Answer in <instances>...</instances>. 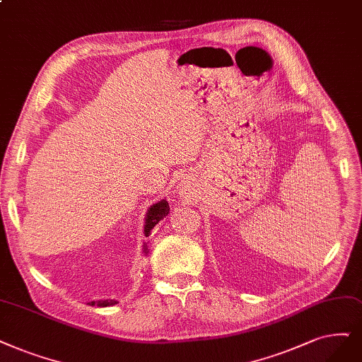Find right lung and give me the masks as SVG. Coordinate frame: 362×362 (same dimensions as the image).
Returning <instances> with one entry per match:
<instances>
[{"instance_id": "right-lung-1", "label": "right lung", "mask_w": 362, "mask_h": 362, "mask_svg": "<svg viewBox=\"0 0 362 362\" xmlns=\"http://www.w3.org/2000/svg\"><path fill=\"white\" fill-rule=\"evenodd\" d=\"M170 213V206L165 202V199H160V202L152 204L147 210V215H146V222H144V235L149 237L151 231L153 230V226L159 222L163 221L167 215ZM144 253H147V245H144ZM90 305H97V307H109V305H115L117 304L116 300H98V301H90Z\"/></svg>"}]
</instances>
